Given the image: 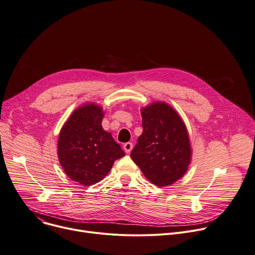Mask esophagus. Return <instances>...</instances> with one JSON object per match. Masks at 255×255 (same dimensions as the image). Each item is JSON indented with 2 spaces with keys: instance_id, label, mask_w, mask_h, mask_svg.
<instances>
[{
  "instance_id": "obj_1",
  "label": "esophagus",
  "mask_w": 255,
  "mask_h": 255,
  "mask_svg": "<svg viewBox=\"0 0 255 255\" xmlns=\"http://www.w3.org/2000/svg\"><path fill=\"white\" fill-rule=\"evenodd\" d=\"M123 148H124V150H125L126 153H130L131 150H132V148H133V144H132L131 142H127V143H125V144L123 145Z\"/></svg>"
}]
</instances>
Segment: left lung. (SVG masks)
Listing matches in <instances>:
<instances>
[{"mask_svg": "<svg viewBox=\"0 0 255 255\" xmlns=\"http://www.w3.org/2000/svg\"><path fill=\"white\" fill-rule=\"evenodd\" d=\"M143 132L131 158L158 187L170 186L187 172L192 149L189 134L178 112L165 102L141 109Z\"/></svg>", "mask_w": 255, "mask_h": 255, "instance_id": "obj_1", "label": "left lung"}]
</instances>
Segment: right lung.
I'll use <instances>...</instances> for the list:
<instances>
[{"label": "right lung", "instance_id": "add662e5", "mask_svg": "<svg viewBox=\"0 0 255 255\" xmlns=\"http://www.w3.org/2000/svg\"><path fill=\"white\" fill-rule=\"evenodd\" d=\"M104 115L98 104H84L73 111L59 134L60 165L69 178L84 186L103 180L114 161L125 155L112 134L104 130Z\"/></svg>", "mask_w": 255, "mask_h": 255}]
</instances>
